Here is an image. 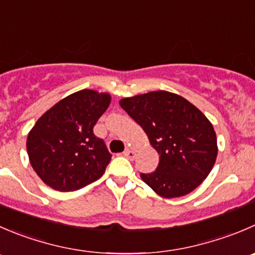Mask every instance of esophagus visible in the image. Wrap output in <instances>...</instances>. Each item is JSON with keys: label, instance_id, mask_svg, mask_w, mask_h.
<instances>
[{"label": "esophagus", "instance_id": "1", "mask_svg": "<svg viewBox=\"0 0 255 255\" xmlns=\"http://www.w3.org/2000/svg\"><path fill=\"white\" fill-rule=\"evenodd\" d=\"M123 154H125L127 158H129V159H134L135 157V152H133L132 149H126L125 152H123Z\"/></svg>", "mask_w": 255, "mask_h": 255}]
</instances>
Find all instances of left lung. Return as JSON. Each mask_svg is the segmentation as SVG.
<instances>
[{
    "instance_id": "left-lung-1",
    "label": "left lung",
    "mask_w": 255,
    "mask_h": 255,
    "mask_svg": "<svg viewBox=\"0 0 255 255\" xmlns=\"http://www.w3.org/2000/svg\"><path fill=\"white\" fill-rule=\"evenodd\" d=\"M120 105L159 154L154 172L140 173L155 193L164 198L182 197L206 179L217 159V135L196 106L167 91L123 98Z\"/></svg>"
}]
</instances>
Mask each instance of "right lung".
I'll use <instances>...</instances> for the list:
<instances>
[{
    "instance_id": "add662e5",
    "label": "right lung",
    "mask_w": 255,
    "mask_h": 255,
    "mask_svg": "<svg viewBox=\"0 0 255 255\" xmlns=\"http://www.w3.org/2000/svg\"><path fill=\"white\" fill-rule=\"evenodd\" d=\"M110 103L108 93L82 90L59 101L37 121L27 137V153L47 185L73 192L102 177L112 154L93 127Z\"/></svg>"
}]
</instances>
